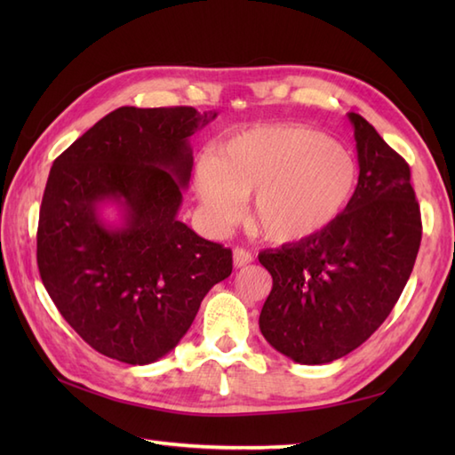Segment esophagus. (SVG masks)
Returning <instances> with one entry per match:
<instances>
[{"label": "esophagus", "instance_id": "esophagus-1", "mask_svg": "<svg viewBox=\"0 0 455 455\" xmlns=\"http://www.w3.org/2000/svg\"><path fill=\"white\" fill-rule=\"evenodd\" d=\"M254 259V256L248 252V250H244V248H235V252H233V264H235V267H244V266H248L250 262H252Z\"/></svg>", "mask_w": 455, "mask_h": 455}]
</instances>
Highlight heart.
I'll use <instances>...</instances> for the list:
<instances>
[{
    "instance_id": "1",
    "label": "heart",
    "mask_w": 455,
    "mask_h": 455,
    "mask_svg": "<svg viewBox=\"0 0 455 455\" xmlns=\"http://www.w3.org/2000/svg\"><path fill=\"white\" fill-rule=\"evenodd\" d=\"M360 170L354 154L324 132L272 124L230 134L211 160L197 164L196 196L207 225L220 233L248 203V222L274 244L321 235L355 197Z\"/></svg>"
}]
</instances>
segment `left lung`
I'll use <instances>...</instances> for the list:
<instances>
[{"mask_svg": "<svg viewBox=\"0 0 455 455\" xmlns=\"http://www.w3.org/2000/svg\"><path fill=\"white\" fill-rule=\"evenodd\" d=\"M347 119L360 164L350 207L321 235L258 256L274 279L259 331L303 365L344 357L381 326L409 282L422 238L409 164L362 115Z\"/></svg>", "mask_w": 455, "mask_h": 455, "instance_id": "left-lung-1", "label": "left lung"}]
</instances>
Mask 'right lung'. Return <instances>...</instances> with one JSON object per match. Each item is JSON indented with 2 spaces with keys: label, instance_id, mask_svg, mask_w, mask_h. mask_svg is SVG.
<instances>
[{
  "label": "right lung",
  "instance_id": "right-lung-1",
  "mask_svg": "<svg viewBox=\"0 0 455 455\" xmlns=\"http://www.w3.org/2000/svg\"><path fill=\"white\" fill-rule=\"evenodd\" d=\"M217 117L193 108H119L52 164L36 233L43 285L93 350L147 365L170 354L203 297L233 272L228 248L178 219L189 139ZM105 206L120 219L102 217Z\"/></svg>",
  "mask_w": 455,
  "mask_h": 455
}]
</instances>
